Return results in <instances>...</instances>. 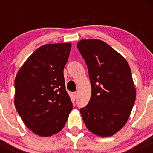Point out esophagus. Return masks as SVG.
Wrapping results in <instances>:
<instances>
[{"label": "esophagus", "instance_id": "obj_1", "mask_svg": "<svg viewBox=\"0 0 153 153\" xmlns=\"http://www.w3.org/2000/svg\"><path fill=\"white\" fill-rule=\"evenodd\" d=\"M71 95H72V97H73V100H75V99H76V97H77V94H76V92H73L71 94Z\"/></svg>", "mask_w": 153, "mask_h": 153}]
</instances>
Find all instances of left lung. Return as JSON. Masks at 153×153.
Masks as SVG:
<instances>
[{
  "label": "left lung",
  "mask_w": 153,
  "mask_h": 153,
  "mask_svg": "<svg viewBox=\"0 0 153 153\" xmlns=\"http://www.w3.org/2000/svg\"><path fill=\"white\" fill-rule=\"evenodd\" d=\"M77 47L85 59L91 85V96L80 109L89 131L110 137L127 122L136 99V89L127 61L99 39H82Z\"/></svg>",
  "instance_id": "left-lung-1"
}]
</instances>
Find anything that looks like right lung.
<instances>
[{"label": "right lung", "instance_id": "right-lung-1", "mask_svg": "<svg viewBox=\"0 0 153 153\" xmlns=\"http://www.w3.org/2000/svg\"><path fill=\"white\" fill-rule=\"evenodd\" d=\"M71 49V43L42 45L16 76V108L26 127L39 136L60 131L73 109L63 74Z\"/></svg>", "mask_w": 153, "mask_h": 153}]
</instances>
